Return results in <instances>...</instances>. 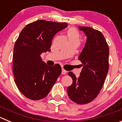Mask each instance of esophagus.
Segmentation results:
<instances>
[{
  "instance_id": "obj_1",
  "label": "esophagus",
  "mask_w": 122,
  "mask_h": 122,
  "mask_svg": "<svg viewBox=\"0 0 122 122\" xmlns=\"http://www.w3.org/2000/svg\"><path fill=\"white\" fill-rule=\"evenodd\" d=\"M66 70H65L64 69H62V74H66Z\"/></svg>"
}]
</instances>
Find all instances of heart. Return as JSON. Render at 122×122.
<instances>
[{"label": "heart", "mask_w": 122, "mask_h": 122, "mask_svg": "<svg viewBox=\"0 0 122 122\" xmlns=\"http://www.w3.org/2000/svg\"><path fill=\"white\" fill-rule=\"evenodd\" d=\"M68 41H76L79 42V34L77 30L74 28H70L66 32Z\"/></svg>", "instance_id": "obj_1"}]
</instances>
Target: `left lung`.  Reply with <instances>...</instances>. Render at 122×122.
Segmentation results:
<instances>
[{"label": "left lung", "instance_id": "obj_1", "mask_svg": "<svg viewBox=\"0 0 122 122\" xmlns=\"http://www.w3.org/2000/svg\"><path fill=\"white\" fill-rule=\"evenodd\" d=\"M87 36L86 45L78 59L83 66L79 77L71 71L68 75L73 84L67 88L69 98L74 103L84 104L100 93L109 70V46L101 32L89 27H79Z\"/></svg>", "mask_w": 122, "mask_h": 122}]
</instances>
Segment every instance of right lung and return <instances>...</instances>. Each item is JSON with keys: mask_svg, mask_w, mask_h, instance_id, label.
<instances>
[{"mask_svg": "<svg viewBox=\"0 0 122 122\" xmlns=\"http://www.w3.org/2000/svg\"><path fill=\"white\" fill-rule=\"evenodd\" d=\"M67 26L66 22L38 20L27 25L19 34L14 46L13 68L15 84L25 97H46L62 73L60 65L48 66L40 55L50 51L54 36Z\"/></svg>", "mask_w": 122, "mask_h": 122, "instance_id": "right-lung-1", "label": "right lung"}]
</instances>
